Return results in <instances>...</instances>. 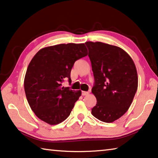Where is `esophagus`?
<instances>
[{"label": "esophagus", "mask_w": 158, "mask_h": 158, "mask_svg": "<svg viewBox=\"0 0 158 158\" xmlns=\"http://www.w3.org/2000/svg\"><path fill=\"white\" fill-rule=\"evenodd\" d=\"M81 94H82V96H87V95L89 94V91H82Z\"/></svg>", "instance_id": "34e87169"}]
</instances>
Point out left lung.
I'll return each instance as SVG.
<instances>
[{
    "label": "left lung",
    "mask_w": 158,
    "mask_h": 158,
    "mask_svg": "<svg viewBox=\"0 0 158 158\" xmlns=\"http://www.w3.org/2000/svg\"><path fill=\"white\" fill-rule=\"evenodd\" d=\"M95 84L96 105L91 113L102 122L111 123L128 110L138 88L136 66L121 48L102 42L87 41Z\"/></svg>",
    "instance_id": "left-lung-1"
}]
</instances>
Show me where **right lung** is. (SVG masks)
<instances>
[{"mask_svg": "<svg viewBox=\"0 0 158 158\" xmlns=\"http://www.w3.org/2000/svg\"><path fill=\"white\" fill-rule=\"evenodd\" d=\"M88 55L84 44H58L41 48L29 62L24 86L32 111L51 125L61 123L71 113L81 91L62 86L74 62Z\"/></svg>", "mask_w": 158, "mask_h": 158, "instance_id": "obj_1", "label": "right lung"}]
</instances>
